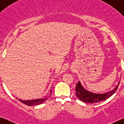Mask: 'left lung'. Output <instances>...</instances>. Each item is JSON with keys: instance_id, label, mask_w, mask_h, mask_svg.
Here are the masks:
<instances>
[{"instance_id": "obj_1", "label": "left lung", "mask_w": 124, "mask_h": 124, "mask_svg": "<svg viewBox=\"0 0 124 124\" xmlns=\"http://www.w3.org/2000/svg\"><path fill=\"white\" fill-rule=\"evenodd\" d=\"M119 83L120 82L116 87L110 91L103 94H97L92 93V92H90L84 89V87L82 85L81 83L80 82H78V83L76 84V95L78 99L82 101L91 104L97 103L98 102L105 101L106 99H108L111 95H113L116 91Z\"/></svg>"}]
</instances>
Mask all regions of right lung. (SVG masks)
<instances>
[{"label":"right lung","mask_w":124,"mask_h":124,"mask_svg":"<svg viewBox=\"0 0 124 124\" xmlns=\"http://www.w3.org/2000/svg\"><path fill=\"white\" fill-rule=\"evenodd\" d=\"M52 93V90H50V95ZM16 99L18 98H16ZM19 99L20 101H21V103H23L25 104H26L28 106H32V105H37L39 104H41L43 103H44L45 101H46L47 99H48L47 97H45L43 99H33V100H30V101H23V100Z\"/></svg>","instance_id":"add662e5"}]
</instances>
